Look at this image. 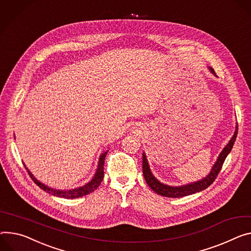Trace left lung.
<instances>
[{
    "instance_id": "1",
    "label": "left lung",
    "mask_w": 251,
    "mask_h": 251,
    "mask_svg": "<svg viewBox=\"0 0 251 251\" xmlns=\"http://www.w3.org/2000/svg\"><path fill=\"white\" fill-rule=\"evenodd\" d=\"M208 69H209V71L215 77H217L215 72H214V70L212 69L211 67H208ZM237 131H238V126L236 125L232 138L229 140L228 144H227L223 148V150L220 152L219 156L217 157L216 162L212 166L211 171L208 173V175H206L204 178H202V179H200L198 181L192 182V183H188V184H185V185L170 186V185L164 184V183H162V182L159 181L153 175V173L151 172L148 160H147V158H146V154L143 152V155H142V160H143L142 168H143V175H144L146 183L157 194L165 196V197H170V198L184 197V196L191 195V194H194L196 192H200V191H202L204 189H206L208 186H210L213 183V181L217 177V175H218V173H219V171H220V169H221V167H222V165L224 163V160L226 159L227 155L230 153V151H231V149L233 147V144L235 142V139H236Z\"/></svg>"
}]
</instances>
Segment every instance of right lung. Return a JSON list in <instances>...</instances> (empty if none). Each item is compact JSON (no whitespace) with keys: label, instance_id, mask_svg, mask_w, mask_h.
I'll use <instances>...</instances> for the list:
<instances>
[{"label":"right lung","instance_id":"1","mask_svg":"<svg viewBox=\"0 0 251 251\" xmlns=\"http://www.w3.org/2000/svg\"><path fill=\"white\" fill-rule=\"evenodd\" d=\"M107 151H104L100 157H99V162H98V166L96 169V172L94 174V176L92 177L88 183H86L83 186L74 188V189H64V190H60V189H54L52 187H49L48 185H45L42 182H40L32 173L31 171L26 167V165L24 164L25 168L27 169L30 177L33 179V181L35 183L44 191H46L47 193L57 196V197H61V198H66V199H74V198H78V197H82L85 195H88L90 193H92L94 190H96L99 185L101 184V182L103 180L104 177V162H105V157L107 155Z\"/></svg>","mask_w":251,"mask_h":251}]
</instances>
